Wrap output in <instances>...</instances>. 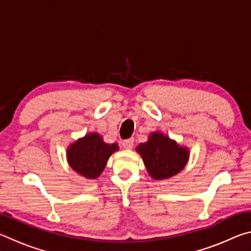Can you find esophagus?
I'll return each mask as SVG.
<instances>
[{"instance_id": "obj_1", "label": "esophagus", "mask_w": 251, "mask_h": 251, "mask_svg": "<svg viewBox=\"0 0 251 251\" xmlns=\"http://www.w3.org/2000/svg\"><path fill=\"white\" fill-rule=\"evenodd\" d=\"M123 146H124V148H126V150H131L134 146V138H128V139H124V141L122 142Z\"/></svg>"}]
</instances>
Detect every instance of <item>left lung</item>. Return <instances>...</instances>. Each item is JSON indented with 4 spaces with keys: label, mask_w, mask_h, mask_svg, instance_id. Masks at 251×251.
<instances>
[{
    "label": "left lung",
    "mask_w": 251,
    "mask_h": 251,
    "mask_svg": "<svg viewBox=\"0 0 251 251\" xmlns=\"http://www.w3.org/2000/svg\"><path fill=\"white\" fill-rule=\"evenodd\" d=\"M141 154L147 172L154 179H166L182 171L188 160V150L178 146L167 136L152 133L148 142L139 144Z\"/></svg>",
    "instance_id": "8db88e82"
}]
</instances>
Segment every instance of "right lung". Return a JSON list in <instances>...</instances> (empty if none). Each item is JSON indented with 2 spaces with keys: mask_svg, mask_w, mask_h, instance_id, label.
<instances>
[{
  "mask_svg": "<svg viewBox=\"0 0 251 251\" xmlns=\"http://www.w3.org/2000/svg\"><path fill=\"white\" fill-rule=\"evenodd\" d=\"M116 151L117 144H106L99 134H88L72 144L67 151V159L75 172L94 179L104 171L109 156Z\"/></svg>",
  "mask_w": 251,
  "mask_h": 251,
  "instance_id": "obj_1",
  "label": "right lung"
}]
</instances>
